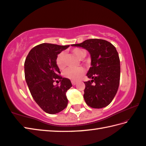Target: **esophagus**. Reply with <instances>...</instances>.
I'll use <instances>...</instances> for the list:
<instances>
[{
    "instance_id": "obj_1",
    "label": "esophagus",
    "mask_w": 146,
    "mask_h": 146,
    "mask_svg": "<svg viewBox=\"0 0 146 146\" xmlns=\"http://www.w3.org/2000/svg\"><path fill=\"white\" fill-rule=\"evenodd\" d=\"M71 83H72V85L73 86H75V85L77 84V82H76V81H71Z\"/></svg>"
}]
</instances>
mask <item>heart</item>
<instances>
[{
	"mask_svg": "<svg viewBox=\"0 0 146 146\" xmlns=\"http://www.w3.org/2000/svg\"><path fill=\"white\" fill-rule=\"evenodd\" d=\"M73 54L77 57L79 59H83L86 56V52L85 50L80 48H75L73 50ZM64 58L65 54L61 52L57 55L56 58V64L58 68L62 69L64 67ZM84 73V70L83 68L79 67L76 68H68L64 71L63 75L66 78L70 79L71 80H77L83 75Z\"/></svg>",
	"mask_w": 146,
	"mask_h": 146,
	"instance_id": "heart-1",
	"label": "heart"
}]
</instances>
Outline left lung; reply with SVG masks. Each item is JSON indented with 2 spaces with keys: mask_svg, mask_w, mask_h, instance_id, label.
Masks as SVG:
<instances>
[{
  "mask_svg": "<svg viewBox=\"0 0 146 146\" xmlns=\"http://www.w3.org/2000/svg\"><path fill=\"white\" fill-rule=\"evenodd\" d=\"M71 46L84 48L91 55V66L87 76L92 80L84 82L86 104L94 108L107 107L117 93L120 81V60L115 47L100 39H87Z\"/></svg>",
  "mask_w": 146,
  "mask_h": 146,
  "instance_id": "8db88e82",
  "label": "left lung"
}]
</instances>
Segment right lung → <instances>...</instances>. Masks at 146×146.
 Here are the masks:
<instances>
[{"label":"right lung","instance_id":"obj_1","mask_svg":"<svg viewBox=\"0 0 146 146\" xmlns=\"http://www.w3.org/2000/svg\"><path fill=\"white\" fill-rule=\"evenodd\" d=\"M70 45L42 43L32 48L26 57L25 78L33 99L42 110L50 114L61 112L67 107L66 93L72 87L70 79L59 75L56 58ZM59 80L61 86H54Z\"/></svg>","mask_w":146,"mask_h":146}]
</instances>
